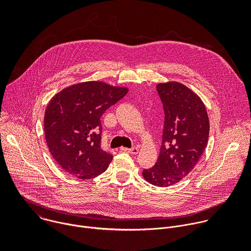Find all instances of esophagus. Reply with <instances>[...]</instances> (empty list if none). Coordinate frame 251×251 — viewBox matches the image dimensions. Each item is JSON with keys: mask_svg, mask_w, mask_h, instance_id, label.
Instances as JSON below:
<instances>
[{"mask_svg": "<svg viewBox=\"0 0 251 251\" xmlns=\"http://www.w3.org/2000/svg\"><path fill=\"white\" fill-rule=\"evenodd\" d=\"M123 152H127V153H129V154H133V155H136V154H138V148L137 147H133V148H131V149H128V148H122L121 149Z\"/></svg>", "mask_w": 251, "mask_h": 251, "instance_id": "esophagus-1", "label": "esophagus"}]
</instances>
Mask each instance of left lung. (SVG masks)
<instances>
[{
	"label": "left lung",
	"instance_id": "1",
	"mask_svg": "<svg viewBox=\"0 0 251 251\" xmlns=\"http://www.w3.org/2000/svg\"><path fill=\"white\" fill-rule=\"evenodd\" d=\"M165 121L159 158L145 169V180L157 187L180 182L196 167L206 147L209 121L201 99L186 85L171 81L159 83Z\"/></svg>",
	"mask_w": 251,
	"mask_h": 251
}]
</instances>
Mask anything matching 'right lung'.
I'll use <instances>...</instances> for the list:
<instances>
[{
	"instance_id": "1",
	"label": "right lung",
	"mask_w": 251,
	"mask_h": 251,
	"mask_svg": "<svg viewBox=\"0 0 251 251\" xmlns=\"http://www.w3.org/2000/svg\"><path fill=\"white\" fill-rule=\"evenodd\" d=\"M128 88L101 81L74 84L56 93L45 113V135L52 158L67 174L93 178L108 168L113 156L101 149L103 113Z\"/></svg>"
}]
</instances>
